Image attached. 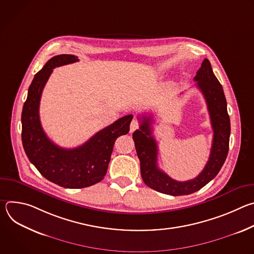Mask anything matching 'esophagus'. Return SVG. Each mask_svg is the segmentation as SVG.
Listing matches in <instances>:
<instances>
[{"mask_svg":"<svg viewBox=\"0 0 254 254\" xmlns=\"http://www.w3.org/2000/svg\"><path fill=\"white\" fill-rule=\"evenodd\" d=\"M139 127V123L138 121L136 120H132L131 123H130V127H129V129H130V132L134 131L135 129H137Z\"/></svg>","mask_w":254,"mask_h":254,"instance_id":"1","label":"esophagus"}]
</instances>
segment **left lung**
Segmentation results:
<instances>
[{
  "label": "left lung",
  "instance_id": "obj_1",
  "mask_svg": "<svg viewBox=\"0 0 254 254\" xmlns=\"http://www.w3.org/2000/svg\"><path fill=\"white\" fill-rule=\"evenodd\" d=\"M194 80L206 100L213 128L209 160L203 171L196 178L180 182L159 169L158 144L153 136L151 117L143 116L139 129L132 133L144 184L160 193L171 196L189 195L207 185L219 173L229 151L230 119L227 113V102L222 85L214 75L208 59H204L202 62Z\"/></svg>",
  "mask_w": 254,
  "mask_h": 254
}]
</instances>
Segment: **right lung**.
Masks as SVG:
<instances>
[{"label":"right lung","mask_w":254,"mask_h":254,"mask_svg":"<svg viewBox=\"0 0 254 254\" xmlns=\"http://www.w3.org/2000/svg\"><path fill=\"white\" fill-rule=\"evenodd\" d=\"M74 55L52 57L34 76L22 111V142L30 162L50 182L68 189L92 186L104 178L116 139L129 131L132 115L126 116L96 132L80 147L63 149L42 128L39 105L43 88L55 67L77 62Z\"/></svg>","instance_id":"right-lung-1"}]
</instances>
